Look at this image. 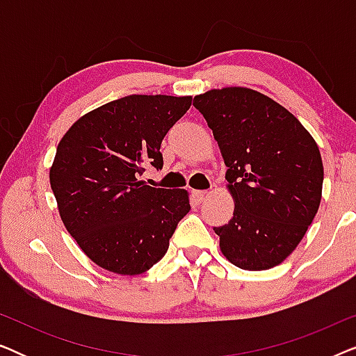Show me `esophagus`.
<instances>
[{"mask_svg": "<svg viewBox=\"0 0 356 356\" xmlns=\"http://www.w3.org/2000/svg\"><path fill=\"white\" fill-rule=\"evenodd\" d=\"M207 196V191H193V197L197 204H201Z\"/></svg>", "mask_w": 356, "mask_h": 356, "instance_id": "34e87169", "label": "esophagus"}]
</instances>
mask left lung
<instances>
[{"mask_svg":"<svg viewBox=\"0 0 356 356\" xmlns=\"http://www.w3.org/2000/svg\"><path fill=\"white\" fill-rule=\"evenodd\" d=\"M193 105L220 147L235 201L230 222L213 227L223 256L245 270L279 266L319 209L324 168L318 144L289 110L246 87L212 89Z\"/></svg>","mask_w":356,"mask_h":356,"instance_id":"left-lung-1","label":"left lung"}]
</instances>
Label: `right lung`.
Wrapping results in <instances>:
<instances>
[{"label":"right lung","mask_w":356,"mask_h":356,"mask_svg":"<svg viewBox=\"0 0 356 356\" xmlns=\"http://www.w3.org/2000/svg\"><path fill=\"white\" fill-rule=\"evenodd\" d=\"M191 97L128 95L76 121L50 168L61 220L87 257L115 274L139 275L162 259L189 212L184 189L152 188L144 167H163L160 144Z\"/></svg>","instance_id":"add662e5"}]
</instances>
